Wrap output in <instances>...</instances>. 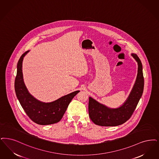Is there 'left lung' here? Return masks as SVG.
<instances>
[{
    "instance_id": "8db88e82",
    "label": "left lung",
    "mask_w": 159,
    "mask_h": 159,
    "mask_svg": "<svg viewBox=\"0 0 159 159\" xmlns=\"http://www.w3.org/2000/svg\"><path fill=\"white\" fill-rule=\"evenodd\" d=\"M131 56L138 64V73L135 82L127 100L121 107L109 108L89 97V115L90 118L96 125L105 127L118 126L128 120L133 114L143 93L144 77L143 66L136 54Z\"/></svg>"
}]
</instances>
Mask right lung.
<instances>
[{
	"instance_id": "obj_1",
	"label": "right lung",
	"mask_w": 159,
	"mask_h": 159,
	"mask_svg": "<svg viewBox=\"0 0 159 159\" xmlns=\"http://www.w3.org/2000/svg\"><path fill=\"white\" fill-rule=\"evenodd\" d=\"M29 51H26L21 56L17 64V73L15 80L17 98L26 114L34 122L43 125L57 123L61 120L71 101L80 90L71 92L51 102H41L34 98L26 87L22 69L24 57Z\"/></svg>"
}]
</instances>
